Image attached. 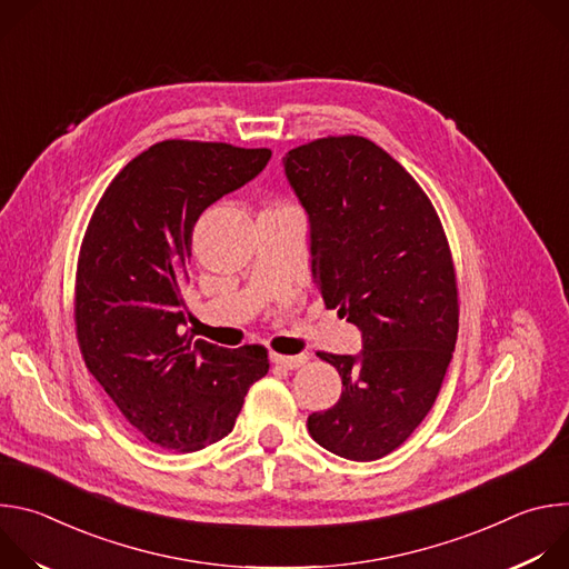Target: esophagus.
<instances>
[{"instance_id":"esophagus-1","label":"esophagus","mask_w":569,"mask_h":569,"mask_svg":"<svg viewBox=\"0 0 569 569\" xmlns=\"http://www.w3.org/2000/svg\"><path fill=\"white\" fill-rule=\"evenodd\" d=\"M272 365L283 367V369H299L308 358L306 356H281V353H270Z\"/></svg>"}]
</instances>
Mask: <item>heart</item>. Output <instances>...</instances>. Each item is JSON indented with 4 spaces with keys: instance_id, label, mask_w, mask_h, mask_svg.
<instances>
[{
    "instance_id": "1",
    "label": "heart",
    "mask_w": 569,
    "mask_h": 569,
    "mask_svg": "<svg viewBox=\"0 0 569 569\" xmlns=\"http://www.w3.org/2000/svg\"><path fill=\"white\" fill-rule=\"evenodd\" d=\"M290 207H286V204H279V207H274V209H268L266 213H274V211H288Z\"/></svg>"
}]
</instances>
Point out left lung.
Returning <instances> with one entry per match:
<instances>
[{"instance_id": "obj_1", "label": "left lung", "mask_w": 569, "mask_h": 569, "mask_svg": "<svg viewBox=\"0 0 569 569\" xmlns=\"http://www.w3.org/2000/svg\"><path fill=\"white\" fill-rule=\"evenodd\" d=\"M286 178L310 222L312 279L362 336L356 356L317 353L342 396L308 432L351 461L396 450L428 417L452 360L459 306L439 216L393 157L365 137L292 148Z\"/></svg>"}]
</instances>
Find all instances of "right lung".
<instances>
[{"label":"right lung","instance_id":"1","mask_svg":"<svg viewBox=\"0 0 569 569\" xmlns=\"http://www.w3.org/2000/svg\"><path fill=\"white\" fill-rule=\"evenodd\" d=\"M268 148L159 141L106 189L76 274V336L86 365L150 443L196 452L227 437L263 347L222 349L180 336L191 236L202 211L254 180Z\"/></svg>","mask_w":569,"mask_h":569}]
</instances>
